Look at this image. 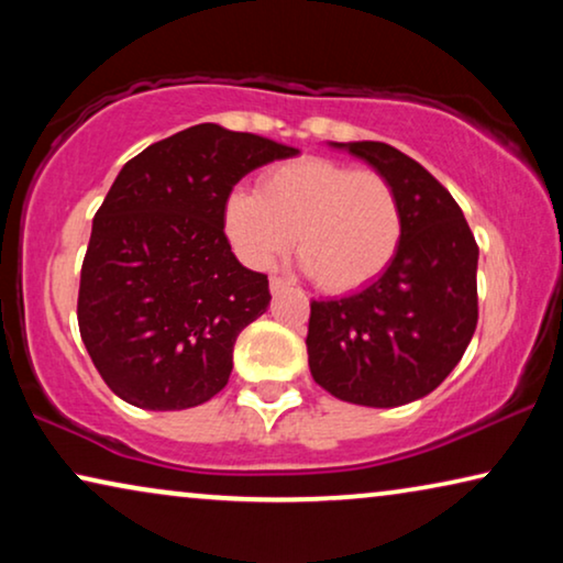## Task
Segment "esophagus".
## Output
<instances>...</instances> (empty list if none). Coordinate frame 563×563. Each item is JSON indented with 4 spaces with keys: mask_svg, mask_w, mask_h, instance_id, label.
I'll use <instances>...</instances> for the list:
<instances>
[{
    "mask_svg": "<svg viewBox=\"0 0 563 563\" xmlns=\"http://www.w3.org/2000/svg\"><path fill=\"white\" fill-rule=\"evenodd\" d=\"M268 289H272V295H279V291L289 289V282L282 279V276H272V282H268Z\"/></svg>",
    "mask_w": 563,
    "mask_h": 563,
    "instance_id": "esophagus-1",
    "label": "esophagus"
}]
</instances>
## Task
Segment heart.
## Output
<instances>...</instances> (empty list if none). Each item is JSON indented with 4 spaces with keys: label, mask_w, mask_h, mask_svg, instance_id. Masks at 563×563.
<instances>
[{
    "label": "heart",
    "mask_w": 563,
    "mask_h": 563,
    "mask_svg": "<svg viewBox=\"0 0 563 563\" xmlns=\"http://www.w3.org/2000/svg\"><path fill=\"white\" fill-rule=\"evenodd\" d=\"M222 228L253 268H268L295 243L322 289L351 291L372 284L397 256L402 210L382 174L297 158L264 172L256 191H230Z\"/></svg>",
    "instance_id": "heart-1"
}]
</instances>
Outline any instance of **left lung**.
<instances>
[{
	"mask_svg": "<svg viewBox=\"0 0 563 563\" xmlns=\"http://www.w3.org/2000/svg\"><path fill=\"white\" fill-rule=\"evenodd\" d=\"M330 148L361 158L395 187L402 241L368 287L341 299H312V379L343 402H415L453 372L472 341L479 249L456 199L418 161L376 141Z\"/></svg>",
	"mask_w": 563,
	"mask_h": 563,
	"instance_id": "1",
	"label": "left lung"
}]
</instances>
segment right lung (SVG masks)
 Masks as SVG:
<instances>
[{"label": "right lung", "mask_w": 563, "mask_h": 563, "mask_svg": "<svg viewBox=\"0 0 563 563\" xmlns=\"http://www.w3.org/2000/svg\"><path fill=\"white\" fill-rule=\"evenodd\" d=\"M297 153L202 122L120 168L91 222L76 312L97 372L128 405L187 410L225 387L235 338L272 295L230 251L222 207L245 174Z\"/></svg>", "instance_id": "1"}]
</instances>
